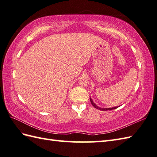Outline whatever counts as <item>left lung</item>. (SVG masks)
<instances>
[{
    "label": "left lung",
    "instance_id": "1",
    "mask_svg": "<svg viewBox=\"0 0 157 157\" xmlns=\"http://www.w3.org/2000/svg\"><path fill=\"white\" fill-rule=\"evenodd\" d=\"M90 102H91V104L92 105V106H94V108H96V109H98V110H100V111H109V110H112V109H117V108H118L119 106H115V107H113V108H101V107H99V106H98L97 105H96V104L95 103L93 102V101L92 100V98H90Z\"/></svg>",
    "mask_w": 157,
    "mask_h": 157
}]
</instances>
